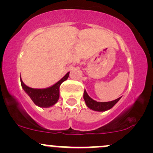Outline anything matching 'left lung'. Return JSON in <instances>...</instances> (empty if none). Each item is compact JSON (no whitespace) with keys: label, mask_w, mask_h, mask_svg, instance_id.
Here are the masks:
<instances>
[{"label":"left lung","mask_w":153,"mask_h":153,"mask_svg":"<svg viewBox=\"0 0 153 153\" xmlns=\"http://www.w3.org/2000/svg\"><path fill=\"white\" fill-rule=\"evenodd\" d=\"M121 98L122 97H119V99L114 100V101H108V102H99L91 99L85 90H84L83 94V99L85 100L86 106L90 109L96 111H106L111 109L120 100Z\"/></svg>","instance_id":"left-lung-1"}]
</instances>
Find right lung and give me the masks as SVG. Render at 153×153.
<instances>
[{
	"mask_svg": "<svg viewBox=\"0 0 153 153\" xmlns=\"http://www.w3.org/2000/svg\"><path fill=\"white\" fill-rule=\"evenodd\" d=\"M70 72L61 78L59 81L46 88H32L24 83L20 76L22 86L28 96L31 98L36 106L42 108H49L54 106L58 101L59 97V86L69 77Z\"/></svg>",
	"mask_w": 153,
	"mask_h": 153,
	"instance_id": "right-lung-1",
	"label": "right lung"
}]
</instances>
